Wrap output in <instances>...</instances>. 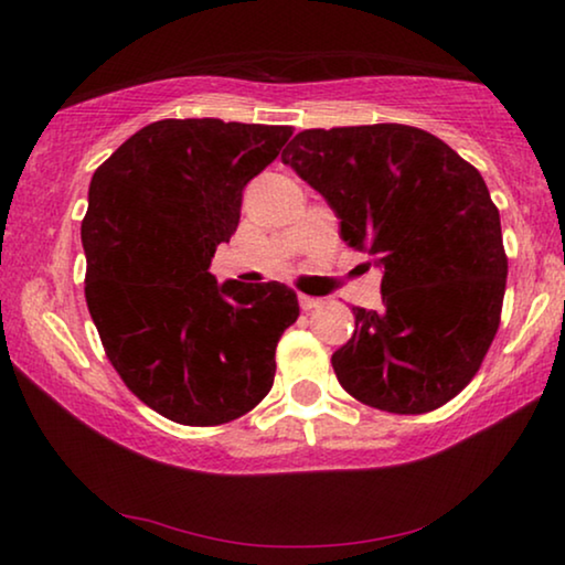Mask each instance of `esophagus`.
<instances>
[{
	"instance_id": "esophagus-1",
	"label": "esophagus",
	"mask_w": 565,
	"mask_h": 565,
	"mask_svg": "<svg viewBox=\"0 0 565 565\" xmlns=\"http://www.w3.org/2000/svg\"><path fill=\"white\" fill-rule=\"evenodd\" d=\"M298 303L303 311H313V308L321 306V298H313V296H298Z\"/></svg>"
}]
</instances>
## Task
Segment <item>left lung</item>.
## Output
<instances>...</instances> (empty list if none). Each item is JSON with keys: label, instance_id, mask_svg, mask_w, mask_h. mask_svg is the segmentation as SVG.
<instances>
[{"label": "left lung", "instance_id": "8db88e82", "mask_svg": "<svg viewBox=\"0 0 565 565\" xmlns=\"http://www.w3.org/2000/svg\"><path fill=\"white\" fill-rule=\"evenodd\" d=\"M282 161L383 267V306L352 308V339L331 354L342 388L391 414L445 406L481 367L504 303L499 207L481 172L401 122L300 130Z\"/></svg>", "mask_w": 565, "mask_h": 565}]
</instances>
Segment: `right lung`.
Wrapping results in <instances>:
<instances>
[{
  "label": "right lung",
  "instance_id": "1",
  "mask_svg": "<svg viewBox=\"0 0 565 565\" xmlns=\"http://www.w3.org/2000/svg\"><path fill=\"white\" fill-rule=\"evenodd\" d=\"M288 126L157 120L97 167L82 221L84 298L107 360L146 406L188 427L252 412L275 381V347L300 308L288 285H218L215 246Z\"/></svg>",
  "mask_w": 565,
  "mask_h": 565
}]
</instances>
